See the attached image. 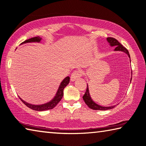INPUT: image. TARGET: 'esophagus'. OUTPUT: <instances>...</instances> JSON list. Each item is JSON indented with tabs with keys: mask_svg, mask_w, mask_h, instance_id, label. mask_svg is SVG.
<instances>
[{
	"mask_svg": "<svg viewBox=\"0 0 146 146\" xmlns=\"http://www.w3.org/2000/svg\"><path fill=\"white\" fill-rule=\"evenodd\" d=\"M83 75V72L81 70H76L74 71L72 73L71 76H70V80L71 81H75L77 79L80 78L81 77V76Z\"/></svg>",
	"mask_w": 146,
	"mask_h": 146,
	"instance_id": "esophagus-1",
	"label": "esophagus"
}]
</instances>
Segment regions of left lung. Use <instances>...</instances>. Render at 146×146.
<instances>
[{"label":"left lung","instance_id":"left-lung-1","mask_svg":"<svg viewBox=\"0 0 146 146\" xmlns=\"http://www.w3.org/2000/svg\"><path fill=\"white\" fill-rule=\"evenodd\" d=\"M107 41L110 43V45L111 46H114L115 47V50H121V51H123V52H126L127 55H128L129 58H130V56L128 50H127V48L126 47H124L123 45H122L121 43L119 42V41L116 40L115 38H111V37H108L107 38ZM131 60V59H130ZM132 80V78L131 79V81ZM83 99L85 103H86V105H87L89 108L92 109V110H110L113 108L115 106H109V107H103V106H101L97 104L96 103H94V102L92 100V99L90 96V94H89V92H88V85L86 86V90L85 94L83 96Z\"/></svg>","mask_w":146,"mask_h":146}]
</instances>
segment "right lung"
<instances>
[{"instance_id": "obj_1", "label": "right lung", "mask_w": 146, "mask_h": 146, "mask_svg": "<svg viewBox=\"0 0 146 146\" xmlns=\"http://www.w3.org/2000/svg\"><path fill=\"white\" fill-rule=\"evenodd\" d=\"M41 39L42 38H40L39 36H36V37H33L31 38H29V39L25 40L24 42H22V43H29V42H40L41 41ZM69 81H70V78L67 76V77L65 78L64 80H63L62 82L61 83L60 87H59L57 93H56V95L54 97L52 101L48 102V103L44 104H42V105H33V104H31L26 103L24 101H23L21 98L20 100H21L23 103L25 104L27 107H29V108L34 110L36 111H45V110H51L54 108V107L57 105L58 103L61 101V99H62L63 96V90L65 88V86L68 85L69 83Z\"/></svg>"}]
</instances>
